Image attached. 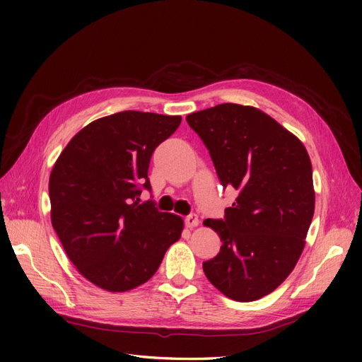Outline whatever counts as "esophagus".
I'll return each mask as SVG.
<instances>
[{
    "label": "esophagus",
    "mask_w": 362,
    "mask_h": 362,
    "mask_svg": "<svg viewBox=\"0 0 362 362\" xmlns=\"http://www.w3.org/2000/svg\"><path fill=\"white\" fill-rule=\"evenodd\" d=\"M184 222H185V225H187L189 228H194V226H198V223H199V218H198V214H194V213H190L189 216H185V218H184Z\"/></svg>",
    "instance_id": "obj_1"
}]
</instances>
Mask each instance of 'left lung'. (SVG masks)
Instances as JSON below:
<instances>
[{
    "instance_id": "8db88e82",
    "label": "left lung",
    "mask_w": 362,
    "mask_h": 362,
    "mask_svg": "<svg viewBox=\"0 0 362 362\" xmlns=\"http://www.w3.org/2000/svg\"><path fill=\"white\" fill-rule=\"evenodd\" d=\"M218 180L237 198L223 218L204 222L221 235L205 276L229 299L252 302L286 281L314 214L313 166L300 140L254 107L218 104L185 117Z\"/></svg>"
}]
</instances>
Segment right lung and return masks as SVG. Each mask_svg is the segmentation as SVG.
<instances>
[{
    "label": "right lung",
    "instance_id": "add662e5",
    "mask_svg": "<svg viewBox=\"0 0 362 362\" xmlns=\"http://www.w3.org/2000/svg\"><path fill=\"white\" fill-rule=\"evenodd\" d=\"M181 116L120 112L84 127L54 164L51 222L81 275L108 291L146 282L181 237L182 218L161 213L151 192L149 161Z\"/></svg>",
    "mask_w": 362,
    "mask_h": 362
}]
</instances>
